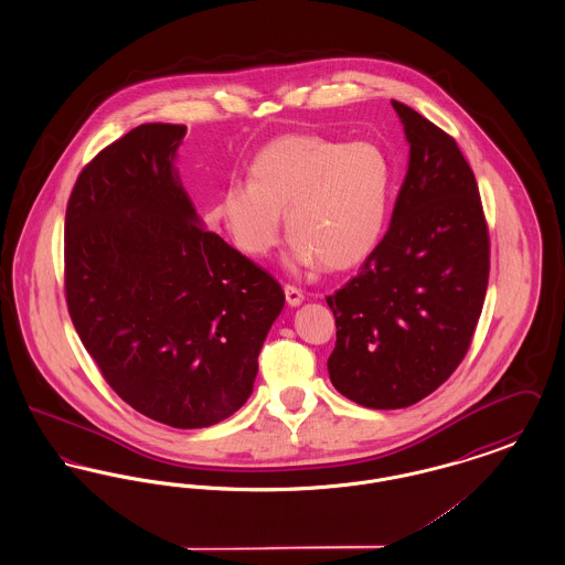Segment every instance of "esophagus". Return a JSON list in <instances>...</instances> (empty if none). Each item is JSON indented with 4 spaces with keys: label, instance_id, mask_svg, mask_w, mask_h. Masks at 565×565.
<instances>
[{
    "label": "esophagus",
    "instance_id": "34e87169",
    "mask_svg": "<svg viewBox=\"0 0 565 565\" xmlns=\"http://www.w3.org/2000/svg\"><path fill=\"white\" fill-rule=\"evenodd\" d=\"M284 292H286V300H288V305H292V307L300 305V302L305 300V295H302L296 286H290V284L284 288Z\"/></svg>",
    "mask_w": 565,
    "mask_h": 565
}]
</instances>
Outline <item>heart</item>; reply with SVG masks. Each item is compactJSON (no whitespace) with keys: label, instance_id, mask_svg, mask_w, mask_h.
<instances>
[{"label":"heart","instance_id":"obj_1","mask_svg":"<svg viewBox=\"0 0 565 565\" xmlns=\"http://www.w3.org/2000/svg\"><path fill=\"white\" fill-rule=\"evenodd\" d=\"M392 189L385 154L369 141L343 143L320 135H288L263 148L249 182H231L212 210L243 254L263 258L292 237V263L350 269L383 235Z\"/></svg>","mask_w":565,"mask_h":565}]
</instances>
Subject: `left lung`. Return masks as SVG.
<instances>
[{"label": "left lung", "instance_id": "obj_1", "mask_svg": "<svg viewBox=\"0 0 565 565\" xmlns=\"http://www.w3.org/2000/svg\"><path fill=\"white\" fill-rule=\"evenodd\" d=\"M411 161L392 222L360 273L326 296L337 322L332 385L369 408L424 401L470 350L489 281V228L456 139L392 102Z\"/></svg>", "mask_w": 565, "mask_h": 565}]
</instances>
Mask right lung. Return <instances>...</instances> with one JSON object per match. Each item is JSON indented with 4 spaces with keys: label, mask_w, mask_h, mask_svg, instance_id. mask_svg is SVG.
I'll return each mask as SVG.
<instances>
[{
    "label": "right lung",
    "mask_w": 565,
    "mask_h": 565,
    "mask_svg": "<svg viewBox=\"0 0 565 565\" xmlns=\"http://www.w3.org/2000/svg\"><path fill=\"white\" fill-rule=\"evenodd\" d=\"M184 125L148 122L84 164L65 212V300L137 413L207 428L249 398L284 309L267 270L207 231L173 169Z\"/></svg>",
    "instance_id": "obj_1"
}]
</instances>
